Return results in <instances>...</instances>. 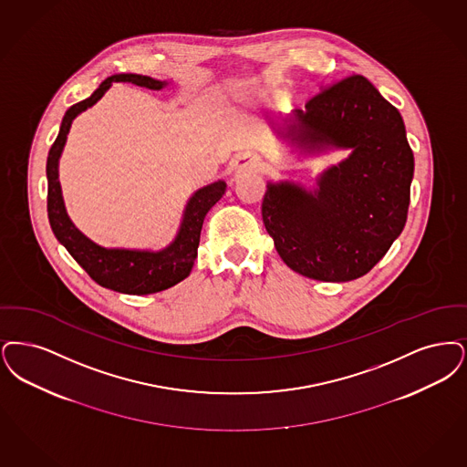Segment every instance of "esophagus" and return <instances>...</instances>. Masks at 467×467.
I'll list each match as a JSON object with an SVG mask.
<instances>
[{
    "mask_svg": "<svg viewBox=\"0 0 467 467\" xmlns=\"http://www.w3.org/2000/svg\"><path fill=\"white\" fill-rule=\"evenodd\" d=\"M234 171L235 172H253V171H260L262 169V159L253 153V151H244L239 153L235 159H234Z\"/></svg>",
    "mask_w": 467,
    "mask_h": 467,
    "instance_id": "34e87169",
    "label": "esophagus"
}]
</instances>
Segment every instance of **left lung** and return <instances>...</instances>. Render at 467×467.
<instances>
[{
  "label": "left lung",
  "instance_id": "obj_1",
  "mask_svg": "<svg viewBox=\"0 0 467 467\" xmlns=\"http://www.w3.org/2000/svg\"><path fill=\"white\" fill-rule=\"evenodd\" d=\"M321 92L272 123L298 161L348 150L316 184L266 182L262 216L291 270L347 283L368 274L401 235L413 180V151L400 111L361 75L321 85Z\"/></svg>",
  "mask_w": 467,
  "mask_h": 467
}]
</instances>
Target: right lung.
Masks as SVG:
<instances>
[{
	"instance_id": "obj_1",
	"label": "right lung",
	"mask_w": 467,
	"mask_h": 467,
	"mask_svg": "<svg viewBox=\"0 0 467 467\" xmlns=\"http://www.w3.org/2000/svg\"><path fill=\"white\" fill-rule=\"evenodd\" d=\"M113 81L134 83L150 90H162L171 81L155 80L134 73L113 75L102 81L98 90L73 104L62 119L59 136L52 144L47 159L48 199L47 211L48 222L56 239L67 249L77 264L102 287L125 293V295H150L172 287L192 272L201 243L203 218L209 209L223 197L226 182L223 180L209 182L195 190L182 211V223L176 237L162 249H132V247H104L88 239L77 224L71 222L59 182V161L67 141V134L73 120L85 109L92 108L109 90Z\"/></svg>"
}]
</instances>
